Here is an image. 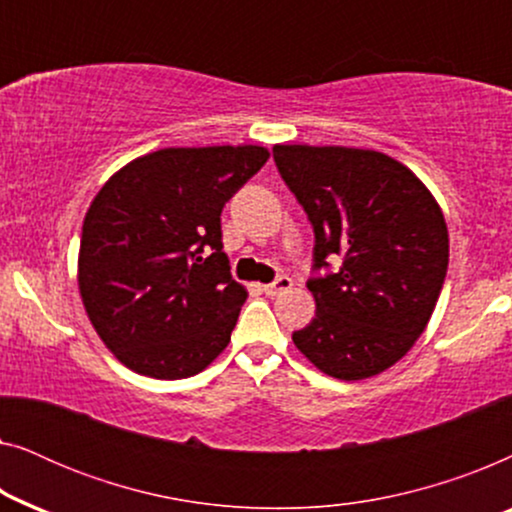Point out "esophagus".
I'll return each mask as SVG.
<instances>
[{"label": "esophagus", "mask_w": 512, "mask_h": 512, "mask_svg": "<svg viewBox=\"0 0 512 512\" xmlns=\"http://www.w3.org/2000/svg\"><path fill=\"white\" fill-rule=\"evenodd\" d=\"M293 286V282H291V277H277L275 282L272 284H265L263 286V291H265V296H270V298H275V296H279V293H284V291H289Z\"/></svg>", "instance_id": "obj_1"}]
</instances>
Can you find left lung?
<instances>
[{
	"mask_svg": "<svg viewBox=\"0 0 512 512\" xmlns=\"http://www.w3.org/2000/svg\"><path fill=\"white\" fill-rule=\"evenodd\" d=\"M279 174L314 228L317 312L298 352L345 382L380 375L410 352L443 291L450 237L443 209L410 167L352 146L275 144Z\"/></svg>",
	"mask_w": 512,
	"mask_h": 512,
	"instance_id": "left-lung-1",
	"label": "left lung"
}]
</instances>
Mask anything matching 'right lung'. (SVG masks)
I'll use <instances>...</instances> for the list:
<instances>
[{"mask_svg": "<svg viewBox=\"0 0 512 512\" xmlns=\"http://www.w3.org/2000/svg\"><path fill=\"white\" fill-rule=\"evenodd\" d=\"M268 158L256 144L151 151L90 202L76 279L90 324L125 368L181 380L228 347L247 289L221 251V209Z\"/></svg>", "mask_w": 512, "mask_h": 512, "instance_id": "obj_1", "label": "right lung"}]
</instances>
